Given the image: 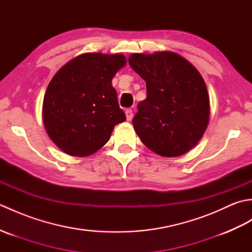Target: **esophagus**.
<instances>
[{
	"label": "esophagus",
	"instance_id": "esophagus-1",
	"mask_svg": "<svg viewBox=\"0 0 252 252\" xmlns=\"http://www.w3.org/2000/svg\"><path fill=\"white\" fill-rule=\"evenodd\" d=\"M126 120L127 121L132 120V118H133V111H132V109H126Z\"/></svg>",
	"mask_w": 252,
	"mask_h": 252
}]
</instances>
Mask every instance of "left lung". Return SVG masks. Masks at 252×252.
I'll return each instance as SVG.
<instances>
[{
	"label": "left lung",
	"mask_w": 252,
	"mask_h": 252,
	"mask_svg": "<svg viewBox=\"0 0 252 252\" xmlns=\"http://www.w3.org/2000/svg\"><path fill=\"white\" fill-rule=\"evenodd\" d=\"M129 63L145 80L147 97L137 105L133 126L144 145L163 157H178L205 133L210 101L197 69L172 52L132 54Z\"/></svg>",
	"instance_id": "obj_1"
}]
</instances>
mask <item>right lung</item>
<instances>
[{"instance_id":"right-lung-1","label":"right lung","mask_w":252,"mask_h":252,"mask_svg":"<svg viewBox=\"0 0 252 252\" xmlns=\"http://www.w3.org/2000/svg\"><path fill=\"white\" fill-rule=\"evenodd\" d=\"M121 54L85 53L57 71L43 99V122L51 140L70 156L85 157L109 141L126 121L111 80L126 65Z\"/></svg>"}]
</instances>
